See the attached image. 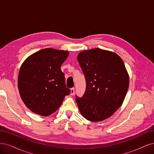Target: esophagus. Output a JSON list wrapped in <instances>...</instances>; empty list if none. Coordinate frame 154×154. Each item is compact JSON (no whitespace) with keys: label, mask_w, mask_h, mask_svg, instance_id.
<instances>
[{"label":"esophagus","mask_w":154,"mask_h":154,"mask_svg":"<svg viewBox=\"0 0 154 154\" xmlns=\"http://www.w3.org/2000/svg\"><path fill=\"white\" fill-rule=\"evenodd\" d=\"M71 93H70V94L72 95H73L74 93H75V88H71Z\"/></svg>","instance_id":"esophagus-1"}]
</instances>
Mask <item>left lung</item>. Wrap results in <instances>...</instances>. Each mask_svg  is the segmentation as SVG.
<instances>
[{"label":"left lung","instance_id":"8db88e82","mask_svg":"<svg viewBox=\"0 0 154 154\" xmlns=\"http://www.w3.org/2000/svg\"><path fill=\"white\" fill-rule=\"evenodd\" d=\"M77 60L86 78L82 98H76L81 115L91 122L111 116L125 99L129 77L124 63L116 53L93 48L79 54Z\"/></svg>","mask_w":154,"mask_h":154}]
</instances>
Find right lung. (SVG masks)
<instances>
[{
    "label": "right lung",
    "instance_id": "add662e5",
    "mask_svg": "<svg viewBox=\"0 0 154 154\" xmlns=\"http://www.w3.org/2000/svg\"><path fill=\"white\" fill-rule=\"evenodd\" d=\"M68 55V51L47 48L31 54L22 63L18 88L22 101L32 112L51 115L70 93L61 70Z\"/></svg>",
    "mask_w": 154,
    "mask_h": 154
}]
</instances>
